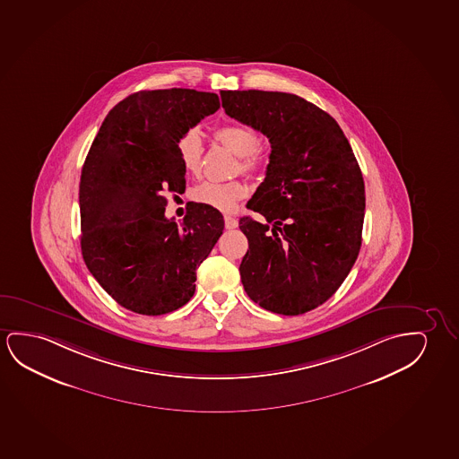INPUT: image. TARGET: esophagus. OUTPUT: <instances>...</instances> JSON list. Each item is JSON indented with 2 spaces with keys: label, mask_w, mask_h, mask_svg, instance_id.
Returning <instances> with one entry per match:
<instances>
[{
  "label": "esophagus",
  "mask_w": 459,
  "mask_h": 459,
  "mask_svg": "<svg viewBox=\"0 0 459 459\" xmlns=\"http://www.w3.org/2000/svg\"><path fill=\"white\" fill-rule=\"evenodd\" d=\"M224 222H226V229H237L238 227V221L235 220L233 216H229V214L224 216Z\"/></svg>",
  "instance_id": "34e87169"
}]
</instances>
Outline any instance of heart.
<instances>
[{"label": "heart", "instance_id": "heart-1", "mask_svg": "<svg viewBox=\"0 0 459 459\" xmlns=\"http://www.w3.org/2000/svg\"><path fill=\"white\" fill-rule=\"evenodd\" d=\"M214 139L221 145L226 146L233 154L238 156L237 170L243 173H255L262 169V160L259 154V134L255 133L247 125L230 123L218 127L214 131ZM177 153L185 172L191 175H199L202 167V154L204 145L199 133L195 129H189L179 137L177 143ZM247 195V186L239 181H204L199 186L194 187L193 197L195 202L204 205L212 206L221 212H232L239 200Z\"/></svg>", "mask_w": 459, "mask_h": 459}]
</instances>
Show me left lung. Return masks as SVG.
<instances>
[{
  "mask_svg": "<svg viewBox=\"0 0 459 459\" xmlns=\"http://www.w3.org/2000/svg\"><path fill=\"white\" fill-rule=\"evenodd\" d=\"M230 118L270 140L264 183L247 202L265 222L239 220L249 249L239 265L247 297L299 316L325 303L359 257L365 183L338 123L297 94L221 91Z\"/></svg>",
  "mask_w": 459,
  "mask_h": 459,
  "instance_id": "obj_1",
  "label": "left lung"
}]
</instances>
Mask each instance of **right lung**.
<instances>
[{
	"label": "right lung",
	"mask_w": 459,
	"mask_h": 459,
	"mask_svg": "<svg viewBox=\"0 0 459 459\" xmlns=\"http://www.w3.org/2000/svg\"><path fill=\"white\" fill-rule=\"evenodd\" d=\"M218 94L139 91L108 112L80 177L82 255L94 280L133 313H172L193 299L200 264L224 230L216 208L195 204L167 220V193H183V134L220 108Z\"/></svg>",
	"instance_id": "add662e5"
}]
</instances>
